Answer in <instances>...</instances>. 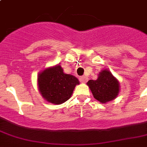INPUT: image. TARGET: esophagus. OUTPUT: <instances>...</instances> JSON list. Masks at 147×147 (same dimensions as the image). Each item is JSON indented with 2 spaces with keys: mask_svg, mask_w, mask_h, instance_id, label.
<instances>
[{
  "mask_svg": "<svg viewBox=\"0 0 147 147\" xmlns=\"http://www.w3.org/2000/svg\"><path fill=\"white\" fill-rule=\"evenodd\" d=\"M80 82L82 83H86L88 82V77H86V76H82V77H80Z\"/></svg>",
  "mask_w": 147,
  "mask_h": 147,
  "instance_id": "34e87169",
  "label": "esophagus"
}]
</instances>
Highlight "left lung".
<instances>
[{"label":"left lung","instance_id":"obj_1","mask_svg":"<svg viewBox=\"0 0 147 147\" xmlns=\"http://www.w3.org/2000/svg\"><path fill=\"white\" fill-rule=\"evenodd\" d=\"M94 98L100 103L111 101L118 96L120 83L108 69H103L98 74L96 80L87 82Z\"/></svg>","mask_w":147,"mask_h":147}]
</instances>
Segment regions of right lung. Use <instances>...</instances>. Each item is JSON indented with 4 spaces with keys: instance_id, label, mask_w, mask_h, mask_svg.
Wrapping results in <instances>:
<instances>
[{
    "instance_id": "add662e5",
    "label": "right lung",
    "mask_w": 147,
    "mask_h": 147,
    "mask_svg": "<svg viewBox=\"0 0 147 147\" xmlns=\"http://www.w3.org/2000/svg\"><path fill=\"white\" fill-rule=\"evenodd\" d=\"M38 89L45 100L61 105L71 98L79 81L76 76L65 74L60 65L43 69L38 74Z\"/></svg>"
}]
</instances>
